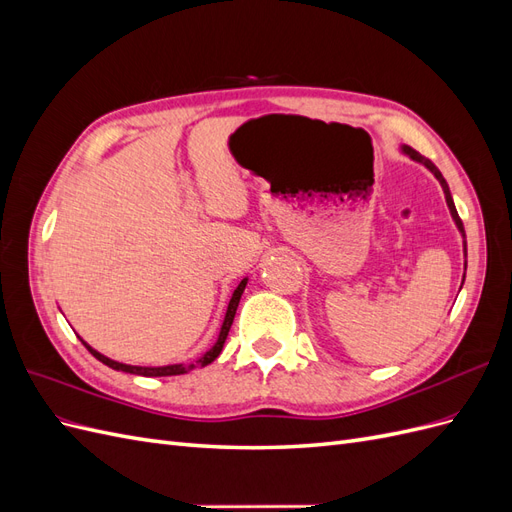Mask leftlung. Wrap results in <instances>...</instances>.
Masks as SVG:
<instances>
[{
  "instance_id": "left-lung-1",
  "label": "left lung",
  "mask_w": 512,
  "mask_h": 512,
  "mask_svg": "<svg viewBox=\"0 0 512 512\" xmlns=\"http://www.w3.org/2000/svg\"><path fill=\"white\" fill-rule=\"evenodd\" d=\"M404 151L408 153V156L412 158V160H416V162H421V164H425L433 175H436V179L442 183V190H444V196H446V205H448V209H451V215H453V220H455V224H457V228L461 230V235L466 237V230H463V222H461V218H459V213H457V209H455V203H453V196H451V190H448V185H446V181H444V177H442V173L440 170L436 168V164H433L431 160H427L425 156H421V153L418 151H414L412 147H404ZM463 250H466V247H463ZM466 256H468V252H466ZM468 265V262H466Z\"/></svg>"
}]
</instances>
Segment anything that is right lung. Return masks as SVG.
Returning a JSON list of instances; mask_svg holds the SVG:
<instances>
[{
  "mask_svg": "<svg viewBox=\"0 0 512 512\" xmlns=\"http://www.w3.org/2000/svg\"><path fill=\"white\" fill-rule=\"evenodd\" d=\"M245 284H247V280H243V282L237 286L235 294H232V299H230L228 309H226V318H224V324H222V331H220L218 342H215V346H213V348L203 356V359H198L196 363H190V365H166V367H136V365H123V363H117V361L106 359L104 354L96 352L94 348H89L85 342H83V344H85V348H87L91 354L96 356L98 361H102L104 365L113 367V369H117V371H128V374L149 376V378H153V376H179V374H185V371H192V369H196V367H200V365H209L211 361L218 359L220 352H222V348H224L226 337H228V331H230V327H232V320H235L237 307H239V299H241V294H243V290H245Z\"/></svg>",
  "mask_w": 512,
  "mask_h": 512,
  "instance_id": "right-lung-1",
  "label": "right lung"
}]
</instances>
